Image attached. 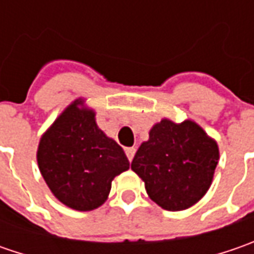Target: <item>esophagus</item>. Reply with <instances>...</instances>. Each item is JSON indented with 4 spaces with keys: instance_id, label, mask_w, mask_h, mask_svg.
<instances>
[{
    "instance_id": "esophagus-1",
    "label": "esophagus",
    "mask_w": 254,
    "mask_h": 254,
    "mask_svg": "<svg viewBox=\"0 0 254 254\" xmlns=\"http://www.w3.org/2000/svg\"><path fill=\"white\" fill-rule=\"evenodd\" d=\"M134 154H135V148H134V147H130V148L126 150V155H127V158H128V161L130 162H131L132 158H134Z\"/></svg>"
}]
</instances>
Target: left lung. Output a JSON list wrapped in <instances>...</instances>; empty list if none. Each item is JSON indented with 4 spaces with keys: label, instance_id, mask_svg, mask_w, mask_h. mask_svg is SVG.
Masks as SVG:
<instances>
[{
    "label": "left lung",
    "instance_id": "obj_1",
    "mask_svg": "<svg viewBox=\"0 0 254 254\" xmlns=\"http://www.w3.org/2000/svg\"><path fill=\"white\" fill-rule=\"evenodd\" d=\"M131 162L148 196L165 210H184L208 192L219 161V147L193 120L162 119L148 132Z\"/></svg>",
    "mask_w": 254,
    "mask_h": 254
}]
</instances>
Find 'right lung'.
<instances>
[{
  "mask_svg": "<svg viewBox=\"0 0 254 254\" xmlns=\"http://www.w3.org/2000/svg\"><path fill=\"white\" fill-rule=\"evenodd\" d=\"M36 161L48 188L74 210H93L109 198L112 181L130 168L123 148L96 123L79 97L42 134Z\"/></svg>",
  "mask_w": 254,
  "mask_h": 254,
  "instance_id": "1",
  "label": "right lung"
}]
</instances>
